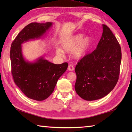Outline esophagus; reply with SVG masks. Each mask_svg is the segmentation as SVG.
<instances>
[{
  "mask_svg": "<svg viewBox=\"0 0 132 132\" xmlns=\"http://www.w3.org/2000/svg\"><path fill=\"white\" fill-rule=\"evenodd\" d=\"M68 69L69 71H72L74 70V66L72 65V64H69V65L68 66Z\"/></svg>",
  "mask_w": 132,
  "mask_h": 132,
  "instance_id": "esophagus-1",
  "label": "esophagus"
}]
</instances>
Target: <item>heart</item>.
<instances>
[{
    "mask_svg": "<svg viewBox=\"0 0 132 132\" xmlns=\"http://www.w3.org/2000/svg\"><path fill=\"white\" fill-rule=\"evenodd\" d=\"M83 37V35L78 34L70 37L63 42L62 49L67 52L72 51V55L76 59L85 57L91 44V39L89 36ZM56 53L60 56L64 55V52L61 48L56 49Z\"/></svg>",
    "mask_w": 132,
    "mask_h": 132,
    "instance_id": "b5f03b06",
    "label": "heart"
}]
</instances>
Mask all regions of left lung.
I'll return each instance as SVG.
<instances>
[{
  "mask_svg": "<svg viewBox=\"0 0 132 132\" xmlns=\"http://www.w3.org/2000/svg\"><path fill=\"white\" fill-rule=\"evenodd\" d=\"M96 49L86 55L75 67V91L88 101L101 99L115 87L120 74L121 49L118 41L106 26Z\"/></svg>",
  "mask_w": 132,
  "mask_h": 132,
  "instance_id": "8db88e82",
  "label": "left lung"
}]
</instances>
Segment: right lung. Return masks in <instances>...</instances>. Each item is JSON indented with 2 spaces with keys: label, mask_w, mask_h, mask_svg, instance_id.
<instances>
[{
  "label": "right lung",
  "mask_w": 132,
  "mask_h": 132,
  "mask_svg": "<svg viewBox=\"0 0 132 132\" xmlns=\"http://www.w3.org/2000/svg\"><path fill=\"white\" fill-rule=\"evenodd\" d=\"M52 26L51 22L30 23L19 33L11 46V72L14 82L26 96L37 101L46 99L52 94L68 63L54 64L42 57L35 62L26 61L22 54L21 44L40 38Z\"/></svg>",
  "instance_id": "1"
}]
</instances>
